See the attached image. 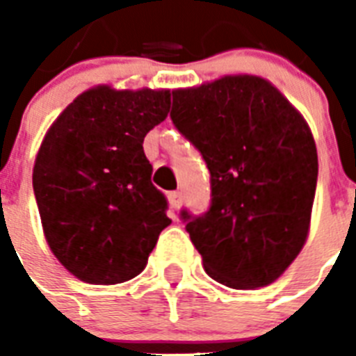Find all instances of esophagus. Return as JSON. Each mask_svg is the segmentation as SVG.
Returning <instances> with one entry per match:
<instances>
[{
	"instance_id": "1",
	"label": "esophagus",
	"mask_w": 356,
	"mask_h": 356,
	"mask_svg": "<svg viewBox=\"0 0 356 356\" xmlns=\"http://www.w3.org/2000/svg\"><path fill=\"white\" fill-rule=\"evenodd\" d=\"M168 203H170V209L177 211L179 207L183 205V195L179 194V192H170L168 194Z\"/></svg>"
}]
</instances>
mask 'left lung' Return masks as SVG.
I'll return each instance as SVG.
<instances>
[{
	"mask_svg": "<svg viewBox=\"0 0 356 356\" xmlns=\"http://www.w3.org/2000/svg\"><path fill=\"white\" fill-rule=\"evenodd\" d=\"M170 116L211 172V209L181 212L203 268L229 288L268 286L309 236L318 181L309 123L257 75L173 90Z\"/></svg>",
	"mask_w": 356,
	"mask_h": 356,
	"instance_id": "8db88e82",
	"label": "left lung"
}]
</instances>
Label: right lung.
<instances>
[{
	"mask_svg": "<svg viewBox=\"0 0 356 356\" xmlns=\"http://www.w3.org/2000/svg\"><path fill=\"white\" fill-rule=\"evenodd\" d=\"M170 103V90L94 86L42 140L33 188L44 236L81 281L118 284L136 277L172 223L142 145L166 120Z\"/></svg>",
	"mask_w": 356,
	"mask_h": 356,
	"instance_id": "obj_1",
	"label": "right lung"
}]
</instances>
